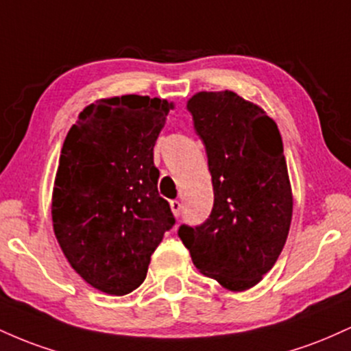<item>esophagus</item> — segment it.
<instances>
[{"label":"esophagus","mask_w":351,"mask_h":351,"mask_svg":"<svg viewBox=\"0 0 351 351\" xmlns=\"http://www.w3.org/2000/svg\"><path fill=\"white\" fill-rule=\"evenodd\" d=\"M170 208H171L173 216L178 217V216H180V213H181V203H180V201H178V199H173V201H170Z\"/></svg>","instance_id":"esophagus-1"}]
</instances>
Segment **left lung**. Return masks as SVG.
<instances>
[{
  "mask_svg": "<svg viewBox=\"0 0 351 351\" xmlns=\"http://www.w3.org/2000/svg\"><path fill=\"white\" fill-rule=\"evenodd\" d=\"M206 147L215 204L178 234L195 267L231 292L259 284L279 259L293 196L277 123L232 90L196 92L186 102Z\"/></svg>",
  "mask_w": 351,
  "mask_h": 351,
  "instance_id": "1",
  "label": "left lung"
}]
</instances>
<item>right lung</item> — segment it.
<instances>
[{"mask_svg":"<svg viewBox=\"0 0 351 351\" xmlns=\"http://www.w3.org/2000/svg\"><path fill=\"white\" fill-rule=\"evenodd\" d=\"M175 102L99 99L64 140L51 198L52 228L71 267L110 295L135 291L175 224L158 195L153 147Z\"/></svg>","mask_w":351,"mask_h":351,"instance_id":"obj_1","label":"right lung"}]
</instances>
